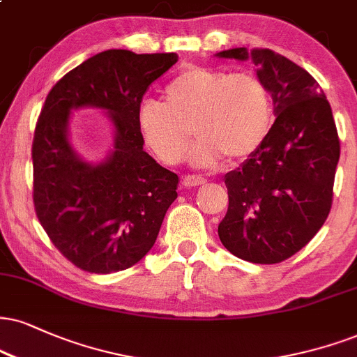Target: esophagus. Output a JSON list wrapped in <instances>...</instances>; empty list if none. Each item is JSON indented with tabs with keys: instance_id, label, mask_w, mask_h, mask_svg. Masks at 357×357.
Returning a JSON list of instances; mask_svg holds the SVG:
<instances>
[{
	"instance_id": "34e87169",
	"label": "esophagus",
	"mask_w": 357,
	"mask_h": 357,
	"mask_svg": "<svg viewBox=\"0 0 357 357\" xmlns=\"http://www.w3.org/2000/svg\"><path fill=\"white\" fill-rule=\"evenodd\" d=\"M206 183L204 178L201 176H195V174H188L183 178V186L184 188H197V186H203Z\"/></svg>"
}]
</instances>
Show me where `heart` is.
Returning a JSON list of instances; mask_svg holds the SVG:
<instances>
[{"instance_id": "heart-1", "label": "heart", "mask_w": 357, "mask_h": 357, "mask_svg": "<svg viewBox=\"0 0 357 357\" xmlns=\"http://www.w3.org/2000/svg\"><path fill=\"white\" fill-rule=\"evenodd\" d=\"M190 126L197 135L190 151L192 165L214 166L225 156L246 160L271 131V94L252 73L186 66L165 86V102L139 101L136 130L158 160L174 165L186 151Z\"/></svg>"}]
</instances>
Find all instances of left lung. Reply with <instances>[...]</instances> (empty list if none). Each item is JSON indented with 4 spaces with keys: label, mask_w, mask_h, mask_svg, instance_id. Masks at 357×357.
<instances>
[{
    "label": "left lung",
    "mask_w": 357,
    "mask_h": 357,
    "mask_svg": "<svg viewBox=\"0 0 357 357\" xmlns=\"http://www.w3.org/2000/svg\"><path fill=\"white\" fill-rule=\"evenodd\" d=\"M216 56L251 59L276 116L259 149L225 176L229 206L218 234L244 261L281 263L314 238L331 211L341 151L333 111L317 81L271 50Z\"/></svg>",
    "instance_id": "left-lung-1"
}]
</instances>
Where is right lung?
Segmentation results:
<instances>
[{
  "label": "right lung",
  "instance_id": "add662e5",
  "mask_svg": "<svg viewBox=\"0 0 357 357\" xmlns=\"http://www.w3.org/2000/svg\"><path fill=\"white\" fill-rule=\"evenodd\" d=\"M176 61V53L102 51L46 96L33 141L34 211L58 251L83 271L118 273L143 259L178 197V174L144 151L136 130L146 89ZM81 107L105 110L114 124V149L100 163L70 144V113Z\"/></svg>",
  "mask_w": 357,
  "mask_h": 357
}]
</instances>
